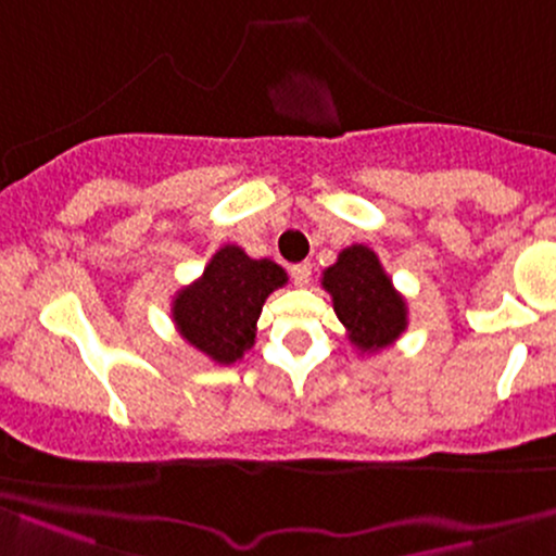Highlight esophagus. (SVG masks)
Wrapping results in <instances>:
<instances>
[{
	"instance_id": "esophagus-1",
	"label": "esophagus",
	"mask_w": 556,
	"mask_h": 556,
	"mask_svg": "<svg viewBox=\"0 0 556 556\" xmlns=\"http://www.w3.org/2000/svg\"><path fill=\"white\" fill-rule=\"evenodd\" d=\"M291 278H294L296 286H307L312 278V265L309 262H299V265L291 267Z\"/></svg>"
}]
</instances>
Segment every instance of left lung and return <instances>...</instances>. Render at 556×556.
<instances>
[{"mask_svg": "<svg viewBox=\"0 0 556 556\" xmlns=\"http://www.w3.org/2000/svg\"><path fill=\"white\" fill-rule=\"evenodd\" d=\"M323 289L333 296L336 317L359 352L386 349L407 328V302L370 247H346L323 273Z\"/></svg>", "mask_w": 556, "mask_h": 556, "instance_id": "1", "label": "left lung"}]
</instances>
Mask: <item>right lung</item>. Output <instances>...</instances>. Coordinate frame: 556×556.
Masks as SVG:
<instances>
[{
	"label": "right lung",
	"instance_id": "obj_1",
	"mask_svg": "<svg viewBox=\"0 0 556 556\" xmlns=\"http://www.w3.org/2000/svg\"><path fill=\"white\" fill-rule=\"evenodd\" d=\"M286 280L273 260H252L233 244L217 249L202 278L176 294L178 333L217 365H233L254 346L262 304Z\"/></svg>",
	"mask_w": 556,
	"mask_h": 556
}]
</instances>
